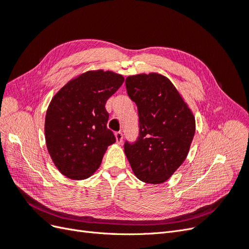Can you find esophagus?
Returning a JSON list of instances; mask_svg holds the SVG:
<instances>
[{
	"mask_svg": "<svg viewBox=\"0 0 249 249\" xmlns=\"http://www.w3.org/2000/svg\"><path fill=\"white\" fill-rule=\"evenodd\" d=\"M115 138H116V142L118 144H122L123 139H124V135L122 132H116L115 133Z\"/></svg>",
	"mask_w": 249,
	"mask_h": 249,
	"instance_id": "esophagus-1",
	"label": "esophagus"
}]
</instances>
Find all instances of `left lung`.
I'll use <instances>...</instances> for the list:
<instances>
[{
    "label": "left lung",
    "mask_w": 249,
    "mask_h": 249,
    "mask_svg": "<svg viewBox=\"0 0 249 249\" xmlns=\"http://www.w3.org/2000/svg\"><path fill=\"white\" fill-rule=\"evenodd\" d=\"M136 103L139 137L124 143L133 172L147 184H162L185 161L195 133V117L171 81L158 72L125 79Z\"/></svg>",
    "instance_id": "obj_1"
}]
</instances>
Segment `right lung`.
Returning <instances> with one entry per match:
<instances>
[{"label": "right lung", "mask_w": 249, "mask_h": 249, "mask_svg": "<svg viewBox=\"0 0 249 249\" xmlns=\"http://www.w3.org/2000/svg\"><path fill=\"white\" fill-rule=\"evenodd\" d=\"M124 78L111 71H88L72 78L53 96L44 120L48 152L57 169L71 179H85L100 167L116 141L107 127L105 105Z\"/></svg>", "instance_id": "right-lung-1"}]
</instances>
